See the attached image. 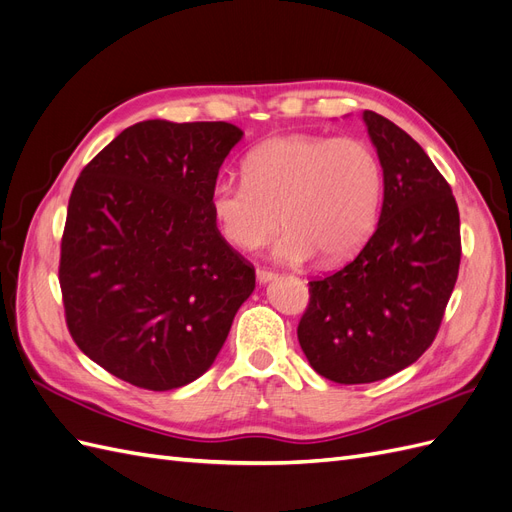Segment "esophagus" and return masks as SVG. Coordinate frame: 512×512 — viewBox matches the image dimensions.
<instances>
[{
	"instance_id": "obj_1",
	"label": "esophagus",
	"mask_w": 512,
	"mask_h": 512,
	"mask_svg": "<svg viewBox=\"0 0 512 512\" xmlns=\"http://www.w3.org/2000/svg\"><path fill=\"white\" fill-rule=\"evenodd\" d=\"M256 277H258V282H271L275 277V271L265 269V267H256Z\"/></svg>"
}]
</instances>
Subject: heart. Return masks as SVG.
<instances>
[{
  "mask_svg": "<svg viewBox=\"0 0 512 512\" xmlns=\"http://www.w3.org/2000/svg\"><path fill=\"white\" fill-rule=\"evenodd\" d=\"M382 196V162L361 138L294 134L256 147L245 179L215 181L209 209L237 250H258L284 224L275 258L299 265L320 254L339 262L371 235Z\"/></svg>",
  "mask_w": 512,
  "mask_h": 512,
  "instance_id": "1",
  "label": "heart"
}]
</instances>
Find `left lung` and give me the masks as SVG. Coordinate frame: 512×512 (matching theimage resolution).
Instances as JSON below:
<instances>
[{"label":"left lung","instance_id":"1","mask_svg":"<svg viewBox=\"0 0 512 512\" xmlns=\"http://www.w3.org/2000/svg\"><path fill=\"white\" fill-rule=\"evenodd\" d=\"M363 119L384 170L380 222L348 265L309 282L297 329L309 365L339 384L389 378L433 344L461 260L451 185L408 132Z\"/></svg>","mask_w":512,"mask_h":512}]
</instances>
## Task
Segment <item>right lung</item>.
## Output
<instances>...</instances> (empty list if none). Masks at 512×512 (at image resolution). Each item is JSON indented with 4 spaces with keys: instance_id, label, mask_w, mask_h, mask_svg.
Segmentation results:
<instances>
[{
    "instance_id": "right-lung-1",
    "label": "right lung",
    "mask_w": 512,
    "mask_h": 512,
    "mask_svg": "<svg viewBox=\"0 0 512 512\" xmlns=\"http://www.w3.org/2000/svg\"><path fill=\"white\" fill-rule=\"evenodd\" d=\"M241 136L226 121H141L74 183L59 258L68 331L91 361L138 389L203 376L256 286L209 209Z\"/></svg>"
}]
</instances>
